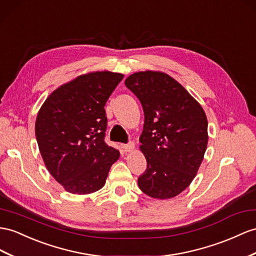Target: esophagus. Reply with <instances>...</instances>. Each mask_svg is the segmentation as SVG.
<instances>
[{
    "mask_svg": "<svg viewBox=\"0 0 256 256\" xmlns=\"http://www.w3.org/2000/svg\"><path fill=\"white\" fill-rule=\"evenodd\" d=\"M134 148H135L134 142H130V144H128V145H123V149L126 152H132Z\"/></svg>",
    "mask_w": 256,
    "mask_h": 256,
    "instance_id": "obj_1",
    "label": "esophagus"
}]
</instances>
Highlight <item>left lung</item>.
Segmentation results:
<instances>
[{
    "mask_svg": "<svg viewBox=\"0 0 256 256\" xmlns=\"http://www.w3.org/2000/svg\"><path fill=\"white\" fill-rule=\"evenodd\" d=\"M145 114L140 137L147 160L140 190L154 199L174 198L192 184L208 146V120L201 104L172 76L140 71L126 80Z\"/></svg>",
    "mask_w": 256,
    "mask_h": 256,
    "instance_id": "obj_1",
    "label": "left lung"
}]
</instances>
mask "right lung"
Wrapping results in <instances>:
<instances>
[{
  "label": "right lung",
  "mask_w": 256,
  "mask_h": 256,
  "mask_svg": "<svg viewBox=\"0 0 256 256\" xmlns=\"http://www.w3.org/2000/svg\"><path fill=\"white\" fill-rule=\"evenodd\" d=\"M123 74L95 71L60 85L38 112L36 136L50 175L74 194L100 190L120 152L104 142L109 96Z\"/></svg>",
  "instance_id": "1"
}]
</instances>
